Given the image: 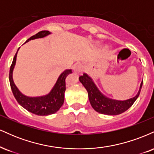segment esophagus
Here are the masks:
<instances>
[{
    "mask_svg": "<svg viewBox=\"0 0 154 154\" xmlns=\"http://www.w3.org/2000/svg\"><path fill=\"white\" fill-rule=\"evenodd\" d=\"M82 69V66L80 64V63H77V64L75 65V66H74V71L75 72H79L81 71V70Z\"/></svg>",
    "mask_w": 154,
    "mask_h": 154,
    "instance_id": "34e87169",
    "label": "esophagus"
}]
</instances>
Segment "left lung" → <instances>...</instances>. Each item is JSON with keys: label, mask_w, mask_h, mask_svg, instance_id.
Here are the masks:
<instances>
[{"label": "left lung", "mask_w": 154, "mask_h": 154, "mask_svg": "<svg viewBox=\"0 0 154 154\" xmlns=\"http://www.w3.org/2000/svg\"><path fill=\"white\" fill-rule=\"evenodd\" d=\"M79 79L87 90L88 98L92 107L97 112L107 115H118L131 107L134 102L138 98L143 85L142 82L138 93L133 98L125 100H117L111 99L102 94L93 79L87 74H83V75L79 77Z\"/></svg>", "instance_id": "left-lung-1"}]
</instances>
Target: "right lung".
<instances>
[{"label": "right lung", "mask_w": 154, "mask_h": 154, "mask_svg": "<svg viewBox=\"0 0 154 154\" xmlns=\"http://www.w3.org/2000/svg\"><path fill=\"white\" fill-rule=\"evenodd\" d=\"M49 34H51L49 31H40L36 35L29 38L26 42L29 41L31 40H34V39L44 38ZM19 49L17 50V52H18ZM17 52L16 53L14 57L9 71L10 85L16 100L22 107H24L28 111L37 114V115L47 116L56 113V111L59 110L60 108L63 105V101H64V93L66 91V82H65V80H66L67 76L72 73V69H66L63 73L61 74L53 89L48 95L40 97L26 96L19 91L18 88L15 85L13 80V77H12L13 69L14 68L16 60H17Z\"/></svg>", "instance_id": "add662e5"}]
</instances>
